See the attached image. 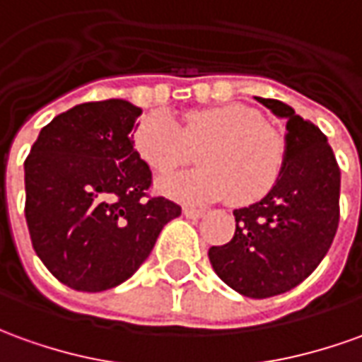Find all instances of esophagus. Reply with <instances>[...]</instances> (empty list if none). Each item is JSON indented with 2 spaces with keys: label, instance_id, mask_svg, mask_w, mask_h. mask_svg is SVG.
I'll list each match as a JSON object with an SVG mask.
<instances>
[{
  "label": "esophagus",
  "instance_id": "esophagus-1",
  "mask_svg": "<svg viewBox=\"0 0 362 362\" xmlns=\"http://www.w3.org/2000/svg\"><path fill=\"white\" fill-rule=\"evenodd\" d=\"M183 214H185L187 218H193V221H197V218H203V216H205V211H203V209L185 206V209H183Z\"/></svg>",
  "mask_w": 362,
  "mask_h": 362
}]
</instances>
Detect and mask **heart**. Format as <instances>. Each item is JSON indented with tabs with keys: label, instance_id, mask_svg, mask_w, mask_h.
<instances>
[{
	"label": "heart",
	"instance_id": "b5f03b06",
	"mask_svg": "<svg viewBox=\"0 0 362 362\" xmlns=\"http://www.w3.org/2000/svg\"><path fill=\"white\" fill-rule=\"evenodd\" d=\"M201 169L161 177L159 193L175 201L205 205L230 197L234 205L262 201L278 185L286 144L256 110L243 104L191 110L183 132L167 112H151L134 132L139 159L156 173H167L189 159V148H201Z\"/></svg>",
	"mask_w": 362,
	"mask_h": 362
}]
</instances>
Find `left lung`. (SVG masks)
Masks as SVG:
<instances>
[{
    "instance_id": "obj_1",
    "label": "left lung",
    "mask_w": 362,
    "mask_h": 362,
    "mask_svg": "<svg viewBox=\"0 0 362 362\" xmlns=\"http://www.w3.org/2000/svg\"><path fill=\"white\" fill-rule=\"evenodd\" d=\"M286 119V163L268 197L234 211L230 243L209 248L216 276L246 298L293 290L325 258L339 226L341 171L321 129L291 106L258 98Z\"/></svg>"
}]
</instances>
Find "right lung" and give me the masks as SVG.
<instances>
[{"instance_id":"right-lung-1","label":"right lung","mask_w":362,"mask_h":362,"mask_svg":"<svg viewBox=\"0 0 362 362\" xmlns=\"http://www.w3.org/2000/svg\"><path fill=\"white\" fill-rule=\"evenodd\" d=\"M141 108L84 102L49 122L25 159V218L37 256L64 286L104 291L134 276L161 228L181 214L149 197L134 149Z\"/></svg>"}]
</instances>
